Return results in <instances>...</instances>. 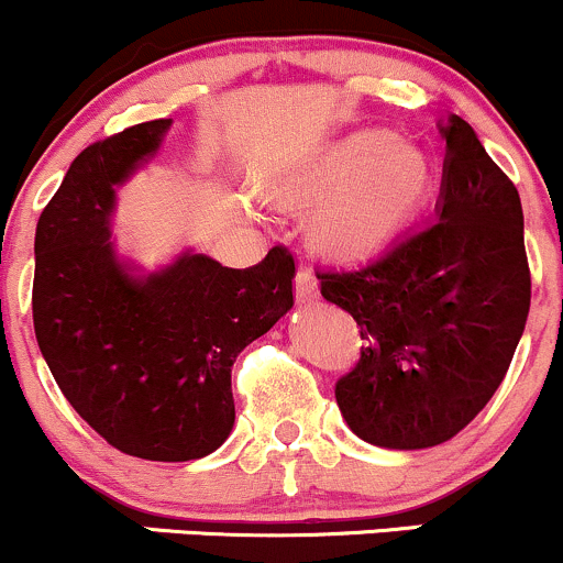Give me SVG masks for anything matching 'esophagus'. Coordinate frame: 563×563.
Masks as SVG:
<instances>
[{"mask_svg":"<svg viewBox=\"0 0 563 563\" xmlns=\"http://www.w3.org/2000/svg\"><path fill=\"white\" fill-rule=\"evenodd\" d=\"M318 280L316 275H312V269H307V266H301L297 272V301L299 305H310V301L318 299Z\"/></svg>","mask_w":563,"mask_h":563,"instance_id":"34e87169","label":"esophagus"}]
</instances>
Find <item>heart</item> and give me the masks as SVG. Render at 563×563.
<instances>
[{
  "mask_svg": "<svg viewBox=\"0 0 563 563\" xmlns=\"http://www.w3.org/2000/svg\"><path fill=\"white\" fill-rule=\"evenodd\" d=\"M305 186H334L318 205V229L336 245H361L407 216L429 186L421 147L383 129L336 140L301 169Z\"/></svg>",
  "mask_w": 563,
  "mask_h": 563,
  "instance_id": "obj_1",
  "label": "heart"
}]
</instances>
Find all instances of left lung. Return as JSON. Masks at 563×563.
I'll return each instance as SVG.
<instances>
[{
	"instance_id": "left-lung-1",
	"label": "left lung",
	"mask_w": 563,
	"mask_h": 563,
	"mask_svg": "<svg viewBox=\"0 0 563 563\" xmlns=\"http://www.w3.org/2000/svg\"><path fill=\"white\" fill-rule=\"evenodd\" d=\"M440 134V199L423 227L372 262L318 272L323 299L351 312L364 340L336 405L353 434L388 451L459 434L505 380L529 316L516 186L464 118Z\"/></svg>"
}]
</instances>
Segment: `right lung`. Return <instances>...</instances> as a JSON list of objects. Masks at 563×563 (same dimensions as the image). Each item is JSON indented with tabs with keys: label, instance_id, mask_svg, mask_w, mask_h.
<instances>
[{
	"label": "right lung",
	"instance_id": "1",
	"mask_svg": "<svg viewBox=\"0 0 563 563\" xmlns=\"http://www.w3.org/2000/svg\"><path fill=\"white\" fill-rule=\"evenodd\" d=\"M173 118L88 145L34 234V334L78 416L121 453L205 459L234 426L236 353L294 307L286 247L229 269L183 247L145 269L112 236L118 194L162 151Z\"/></svg>",
	"mask_w": 563,
	"mask_h": 563
}]
</instances>
